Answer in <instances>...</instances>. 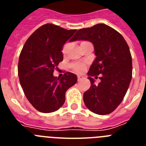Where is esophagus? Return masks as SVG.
Segmentation results:
<instances>
[{
    "label": "esophagus",
    "instance_id": "obj_1",
    "mask_svg": "<svg viewBox=\"0 0 146 146\" xmlns=\"http://www.w3.org/2000/svg\"><path fill=\"white\" fill-rule=\"evenodd\" d=\"M83 78H84V77H83V76H82V75L77 76V80H78V81L82 80H83Z\"/></svg>",
    "mask_w": 146,
    "mask_h": 146
}]
</instances>
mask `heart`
<instances>
[{"instance_id": "obj_1", "label": "heart", "mask_w": 146, "mask_h": 146, "mask_svg": "<svg viewBox=\"0 0 146 146\" xmlns=\"http://www.w3.org/2000/svg\"><path fill=\"white\" fill-rule=\"evenodd\" d=\"M86 42H82L81 44H83ZM69 47H70V44L69 43H66L64 45L63 49H62V53L66 54L69 50ZM72 68L73 69V70L74 72H77V73H81L83 71L85 70V68H86V65L84 64H82V63H75V64H73L72 65Z\"/></svg>"}]
</instances>
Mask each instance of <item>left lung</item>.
<instances>
[{
	"label": "left lung",
	"mask_w": 146,
	"mask_h": 146,
	"mask_svg": "<svg viewBox=\"0 0 146 146\" xmlns=\"http://www.w3.org/2000/svg\"><path fill=\"white\" fill-rule=\"evenodd\" d=\"M77 40L91 42L96 56L88 72L91 86L83 94L85 104L96 114H110L121 104L131 82L129 47L121 33L105 24L78 30L72 41ZM99 74L101 82L96 85L92 77Z\"/></svg>",
	"instance_id": "obj_1"
}]
</instances>
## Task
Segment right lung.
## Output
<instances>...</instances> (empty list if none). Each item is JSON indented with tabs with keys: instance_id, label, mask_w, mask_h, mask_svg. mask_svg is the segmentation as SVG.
I'll use <instances>...</instances> for the list:
<instances>
[{
	"instance_id": "add662e5",
	"label": "right lung",
	"mask_w": 146,
	"mask_h": 146,
	"mask_svg": "<svg viewBox=\"0 0 146 146\" xmlns=\"http://www.w3.org/2000/svg\"><path fill=\"white\" fill-rule=\"evenodd\" d=\"M76 31L46 24L35 31L23 46L18 63L19 79L29 102L39 112L58 110L64 104L66 91L77 82V75L71 72L60 79L53 75L64 58V44Z\"/></svg>"
}]
</instances>
